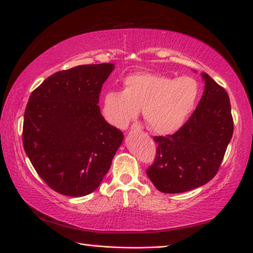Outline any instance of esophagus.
I'll return each mask as SVG.
<instances>
[{
    "instance_id": "esophagus-1",
    "label": "esophagus",
    "mask_w": 253,
    "mask_h": 253,
    "mask_svg": "<svg viewBox=\"0 0 253 253\" xmlns=\"http://www.w3.org/2000/svg\"><path fill=\"white\" fill-rule=\"evenodd\" d=\"M139 129H141V126L139 124H134V125L131 126V130H139Z\"/></svg>"
}]
</instances>
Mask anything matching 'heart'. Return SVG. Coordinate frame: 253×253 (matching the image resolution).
<instances>
[{"label":"heart","instance_id":"obj_1","mask_svg":"<svg viewBox=\"0 0 253 253\" xmlns=\"http://www.w3.org/2000/svg\"><path fill=\"white\" fill-rule=\"evenodd\" d=\"M199 86L187 76L135 73L123 81L122 90H109L102 99V116L109 125L125 128L141 108L149 129L157 135L177 131L195 107Z\"/></svg>","mask_w":253,"mask_h":253}]
</instances>
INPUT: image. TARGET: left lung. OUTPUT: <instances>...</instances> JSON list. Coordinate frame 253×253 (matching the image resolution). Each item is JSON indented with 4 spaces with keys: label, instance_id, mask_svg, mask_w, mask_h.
<instances>
[{
    "label": "left lung",
    "instance_id": "1",
    "mask_svg": "<svg viewBox=\"0 0 253 253\" xmlns=\"http://www.w3.org/2000/svg\"><path fill=\"white\" fill-rule=\"evenodd\" d=\"M205 90L196 111L173 135L154 137L158 145L147 169L154 186L165 194H179L210 181L221 164L233 134L227 91L207 73Z\"/></svg>",
    "mask_w": 253,
    "mask_h": 253
}]
</instances>
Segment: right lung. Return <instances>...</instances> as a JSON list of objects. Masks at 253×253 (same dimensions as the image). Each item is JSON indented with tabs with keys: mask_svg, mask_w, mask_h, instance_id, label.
Masks as SVG:
<instances>
[{
	"mask_svg": "<svg viewBox=\"0 0 253 253\" xmlns=\"http://www.w3.org/2000/svg\"><path fill=\"white\" fill-rule=\"evenodd\" d=\"M112 63L80 65L47 77L24 113L23 146L40 177L58 194H91L111 168L123 132L98 106Z\"/></svg>",
	"mask_w": 253,
	"mask_h": 253,
	"instance_id": "add662e5",
	"label": "right lung"
}]
</instances>
